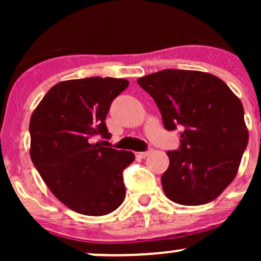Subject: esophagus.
Wrapping results in <instances>:
<instances>
[{"mask_svg":"<svg viewBox=\"0 0 261 261\" xmlns=\"http://www.w3.org/2000/svg\"><path fill=\"white\" fill-rule=\"evenodd\" d=\"M151 152H152L151 148L147 149V151H145V152H136V157H139V158H146L149 153H151Z\"/></svg>","mask_w":261,"mask_h":261,"instance_id":"esophagus-1","label":"esophagus"}]
</instances>
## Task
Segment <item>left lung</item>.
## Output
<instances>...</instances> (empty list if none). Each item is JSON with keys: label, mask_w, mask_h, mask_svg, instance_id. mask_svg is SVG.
<instances>
[{"label": "left lung", "mask_w": 261, "mask_h": 261, "mask_svg": "<svg viewBox=\"0 0 261 261\" xmlns=\"http://www.w3.org/2000/svg\"><path fill=\"white\" fill-rule=\"evenodd\" d=\"M153 98L166 130H180V146L168 151L164 194L180 205H203L232 182L248 145L241 100L214 74L168 70L137 80Z\"/></svg>", "instance_id": "obj_1"}]
</instances>
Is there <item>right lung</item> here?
Wrapping results in <instances>:
<instances>
[{
  "label": "right lung",
  "instance_id": "1",
  "mask_svg": "<svg viewBox=\"0 0 261 261\" xmlns=\"http://www.w3.org/2000/svg\"><path fill=\"white\" fill-rule=\"evenodd\" d=\"M127 86L128 81L113 77L60 82L31 118L33 164L54 195L79 214L103 216L125 199L122 172L134 162V153L103 147L93 143V137H112L106 118Z\"/></svg>",
  "mask_w": 261,
  "mask_h": 261
}]
</instances>
